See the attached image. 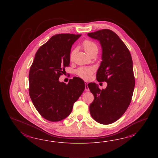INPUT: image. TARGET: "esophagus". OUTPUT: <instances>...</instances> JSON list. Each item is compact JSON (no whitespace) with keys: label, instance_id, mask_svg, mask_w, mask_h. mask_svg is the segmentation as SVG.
Returning <instances> with one entry per match:
<instances>
[{"label":"esophagus","instance_id":"1","mask_svg":"<svg viewBox=\"0 0 158 158\" xmlns=\"http://www.w3.org/2000/svg\"><path fill=\"white\" fill-rule=\"evenodd\" d=\"M85 90L86 91H89L90 89H89V88L88 87V86H87V84H88L87 81H85Z\"/></svg>","mask_w":158,"mask_h":158}]
</instances>
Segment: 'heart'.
<instances>
[{"instance_id": "b5f03b06", "label": "heart", "mask_w": 158, "mask_h": 158, "mask_svg": "<svg viewBox=\"0 0 158 158\" xmlns=\"http://www.w3.org/2000/svg\"><path fill=\"white\" fill-rule=\"evenodd\" d=\"M82 46L84 48L85 51L87 53L89 56L95 52H98V46L95 42L90 40H85L82 43ZM75 49L73 50L70 53L69 58L71 60H72L75 53ZM94 72V69L91 67H81L79 68L77 71L76 73L80 77L83 79L88 80L91 77L92 74Z\"/></svg>"}]
</instances>
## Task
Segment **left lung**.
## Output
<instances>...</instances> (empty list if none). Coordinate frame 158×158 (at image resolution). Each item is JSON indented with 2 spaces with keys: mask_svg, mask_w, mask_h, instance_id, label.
<instances>
[{
  "mask_svg": "<svg viewBox=\"0 0 158 158\" xmlns=\"http://www.w3.org/2000/svg\"><path fill=\"white\" fill-rule=\"evenodd\" d=\"M87 35L100 41L102 61L96 77L97 81L108 84L102 90L94 83L87 85L94 97L89 106L90 112L98 123L111 124L124 114L131 101L135 86L132 58L125 44L110 29Z\"/></svg>",
  "mask_w": 158,
  "mask_h": 158,
  "instance_id": "1",
  "label": "left lung"
}]
</instances>
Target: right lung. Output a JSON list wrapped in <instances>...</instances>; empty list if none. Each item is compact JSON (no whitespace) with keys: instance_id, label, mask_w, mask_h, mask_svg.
Masks as SVG:
<instances>
[{"instance_id":"obj_1","label":"right lung","mask_w":158,"mask_h":158,"mask_svg":"<svg viewBox=\"0 0 158 158\" xmlns=\"http://www.w3.org/2000/svg\"><path fill=\"white\" fill-rule=\"evenodd\" d=\"M81 36L54 35L39 48L30 68L29 96L40 115L49 121L58 122L69 116L85 90V82L80 77H73L68 84L58 80L69 66L71 48Z\"/></svg>"}]
</instances>
